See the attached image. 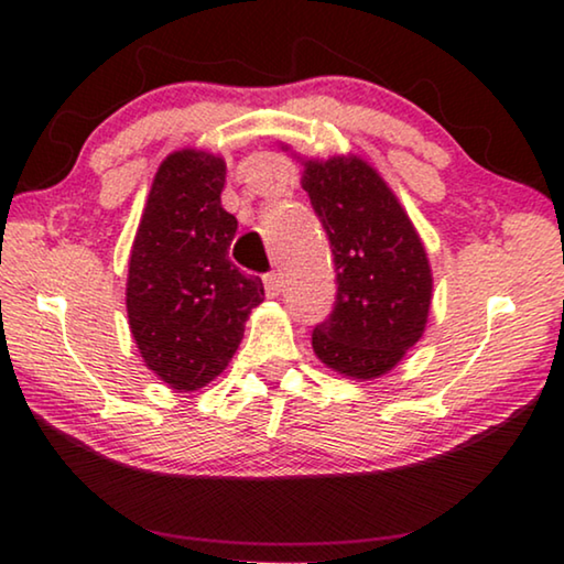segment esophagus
<instances>
[{
	"mask_svg": "<svg viewBox=\"0 0 564 564\" xmlns=\"http://www.w3.org/2000/svg\"><path fill=\"white\" fill-rule=\"evenodd\" d=\"M263 285H265V293H269V299H275V295L283 291V281H281L279 273H265Z\"/></svg>",
	"mask_w": 564,
	"mask_h": 564,
	"instance_id": "1",
	"label": "esophagus"
}]
</instances>
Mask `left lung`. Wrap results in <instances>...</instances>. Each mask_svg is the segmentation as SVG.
Wrapping results in <instances>:
<instances>
[{"label":"left lung","mask_w":564,"mask_h":564,"mask_svg":"<svg viewBox=\"0 0 564 564\" xmlns=\"http://www.w3.org/2000/svg\"><path fill=\"white\" fill-rule=\"evenodd\" d=\"M301 186L328 234L338 283L313 350L346 378L386 376L423 338L433 301L425 246L393 188L356 154L305 159Z\"/></svg>","instance_id":"1"}]
</instances>
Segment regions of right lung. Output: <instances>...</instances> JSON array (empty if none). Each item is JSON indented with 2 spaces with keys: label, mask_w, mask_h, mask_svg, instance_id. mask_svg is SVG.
Listing matches in <instances>:
<instances>
[{
  "label": "right lung",
  "mask_w": 564,
  "mask_h": 564,
  "mask_svg": "<svg viewBox=\"0 0 564 564\" xmlns=\"http://www.w3.org/2000/svg\"><path fill=\"white\" fill-rule=\"evenodd\" d=\"M226 161L202 149L169 154L133 236L127 313L147 368L178 393L221 376L256 305L259 275L228 259L238 221L221 206Z\"/></svg>",
  "instance_id": "add662e5"
}]
</instances>
